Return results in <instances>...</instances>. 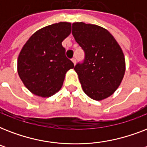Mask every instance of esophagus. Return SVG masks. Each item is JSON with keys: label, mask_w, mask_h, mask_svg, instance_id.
Returning a JSON list of instances; mask_svg holds the SVG:
<instances>
[{"label": "esophagus", "mask_w": 147, "mask_h": 147, "mask_svg": "<svg viewBox=\"0 0 147 147\" xmlns=\"http://www.w3.org/2000/svg\"><path fill=\"white\" fill-rule=\"evenodd\" d=\"M71 61H72V62L74 63V65H76V57H73L72 59H71Z\"/></svg>", "instance_id": "obj_1"}]
</instances>
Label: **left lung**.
<instances>
[{
  "label": "left lung",
  "instance_id": "1",
  "mask_svg": "<svg viewBox=\"0 0 147 147\" xmlns=\"http://www.w3.org/2000/svg\"><path fill=\"white\" fill-rule=\"evenodd\" d=\"M71 33L85 52L83 62L74 67L83 91L94 100L108 98L121 85L125 73L121 47L109 31L98 25L73 23Z\"/></svg>",
  "mask_w": 147,
  "mask_h": 147
}]
</instances>
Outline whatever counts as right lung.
<instances>
[{
    "label": "right lung",
    "mask_w": 147,
    "mask_h": 147,
    "mask_svg": "<svg viewBox=\"0 0 147 147\" xmlns=\"http://www.w3.org/2000/svg\"><path fill=\"white\" fill-rule=\"evenodd\" d=\"M70 33V23L52 24L33 33L23 47L17 59V71L33 94L48 98L62 88L66 72L74 68L62 45Z\"/></svg>",
    "instance_id": "1"
}]
</instances>
